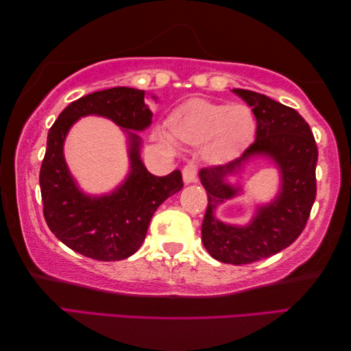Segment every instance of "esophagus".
Masks as SVG:
<instances>
[{"mask_svg": "<svg viewBox=\"0 0 351 351\" xmlns=\"http://www.w3.org/2000/svg\"><path fill=\"white\" fill-rule=\"evenodd\" d=\"M183 182L191 183L197 180V162L194 160H189V162L183 166Z\"/></svg>", "mask_w": 351, "mask_h": 351, "instance_id": "obj_1", "label": "esophagus"}]
</instances>
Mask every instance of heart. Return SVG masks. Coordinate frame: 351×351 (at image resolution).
<instances>
[{"instance_id": "b5f03b06", "label": "heart", "mask_w": 351, "mask_h": 351, "mask_svg": "<svg viewBox=\"0 0 351 351\" xmlns=\"http://www.w3.org/2000/svg\"><path fill=\"white\" fill-rule=\"evenodd\" d=\"M171 135L186 145H202L208 163L222 165L244 151L255 135V119L244 106L194 97L183 102L168 118ZM171 146L172 140L163 138Z\"/></svg>"}]
</instances>
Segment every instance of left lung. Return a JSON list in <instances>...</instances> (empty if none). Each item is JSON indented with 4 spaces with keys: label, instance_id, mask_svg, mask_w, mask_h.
I'll return each instance as SVG.
<instances>
[{
    "label": "left lung",
    "instance_id": "1",
    "mask_svg": "<svg viewBox=\"0 0 351 351\" xmlns=\"http://www.w3.org/2000/svg\"><path fill=\"white\" fill-rule=\"evenodd\" d=\"M233 91L243 97L255 114V141L237 162L208 166L200 169L199 176L208 196L202 222L205 249L217 261L241 266L278 254L300 237L317 193L315 163L319 152L308 123L294 108L256 91ZM255 153L271 154L279 163L284 176L282 193L274 204L258 212L250 226H227L214 217L215 206L236 193L223 182V177L241 159Z\"/></svg>",
    "mask_w": 351,
    "mask_h": 351
}]
</instances>
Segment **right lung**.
Listing matches in <instances>:
<instances>
[{
	"mask_svg": "<svg viewBox=\"0 0 351 351\" xmlns=\"http://www.w3.org/2000/svg\"><path fill=\"white\" fill-rule=\"evenodd\" d=\"M85 114H101L123 129L143 130L151 124L152 112L145 104V91L136 88L114 87L80 97L51 125L40 168L43 216L56 238L84 256L119 261L140 249L155 210L180 191L182 172L151 174L138 155L140 138L130 134L132 171L124 185L110 196H84L63 160V140L73 123Z\"/></svg>",
	"mask_w": 351,
	"mask_h": 351,
	"instance_id": "1",
	"label": "right lung"
}]
</instances>
